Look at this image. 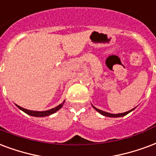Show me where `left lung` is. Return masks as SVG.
<instances>
[{
	"label": "left lung",
	"instance_id": "obj_1",
	"mask_svg": "<svg viewBox=\"0 0 156 156\" xmlns=\"http://www.w3.org/2000/svg\"><path fill=\"white\" fill-rule=\"evenodd\" d=\"M93 106V107L95 109L97 112H98L99 113L101 114L102 116H108V117H122V116H126V115H127L128 113H130L131 112H132V111L136 108H133V109H131V110L128 111V112H123V113H118V114H112V113H109V112H104V111H101L100 110V109H98L97 107H95L93 105H92Z\"/></svg>",
	"mask_w": 156,
	"mask_h": 156
}]
</instances>
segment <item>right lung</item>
<instances>
[{
  "mask_svg": "<svg viewBox=\"0 0 156 156\" xmlns=\"http://www.w3.org/2000/svg\"><path fill=\"white\" fill-rule=\"evenodd\" d=\"M64 101H63L62 103L57 106V107H55V108H52L50 110H47V111H44V112H38V111H31V110H27V109H25V108H23V107H20L18 105H16L17 107L20 109L21 111H23L24 112H25L26 114H28L30 116H35V117H43V116H50L52 114H54L55 112H56L57 111H58L60 109L61 107H63V103H64Z\"/></svg>",
  "mask_w": 156,
  "mask_h": 156,
  "instance_id": "add662e5",
  "label": "right lung"
}]
</instances>
